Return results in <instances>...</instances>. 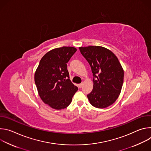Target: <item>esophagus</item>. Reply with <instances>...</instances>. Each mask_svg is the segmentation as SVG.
Here are the masks:
<instances>
[{"mask_svg": "<svg viewBox=\"0 0 151 151\" xmlns=\"http://www.w3.org/2000/svg\"><path fill=\"white\" fill-rule=\"evenodd\" d=\"M83 82L79 83V88H81V87H82V86H83Z\"/></svg>", "mask_w": 151, "mask_h": 151, "instance_id": "34e87169", "label": "esophagus"}]
</instances>
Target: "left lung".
Listing matches in <instances>:
<instances>
[{"instance_id":"1","label":"left lung","mask_w":151,"mask_h":151,"mask_svg":"<svg viewBox=\"0 0 151 151\" xmlns=\"http://www.w3.org/2000/svg\"><path fill=\"white\" fill-rule=\"evenodd\" d=\"M79 49L90 64L94 77L93 89L87 95L90 103L99 109L112 105L118 98L124 82V70L117 57L103 47Z\"/></svg>"}]
</instances>
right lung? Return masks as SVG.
I'll return each instance as SVG.
<instances>
[{
	"instance_id": "add662e5",
	"label": "right lung",
	"mask_w": 151,
	"mask_h": 151,
	"mask_svg": "<svg viewBox=\"0 0 151 151\" xmlns=\"http://www.w3.org/2000/svg\"><path fill=\"white\" fill-rule=\"evenodd\" d=\"M76 50L72 47H63L48 51L41 58L35 73L40 99L54 109L67 107L78 91L67 70V63Z\"/></svg>"
}]
</instances>
